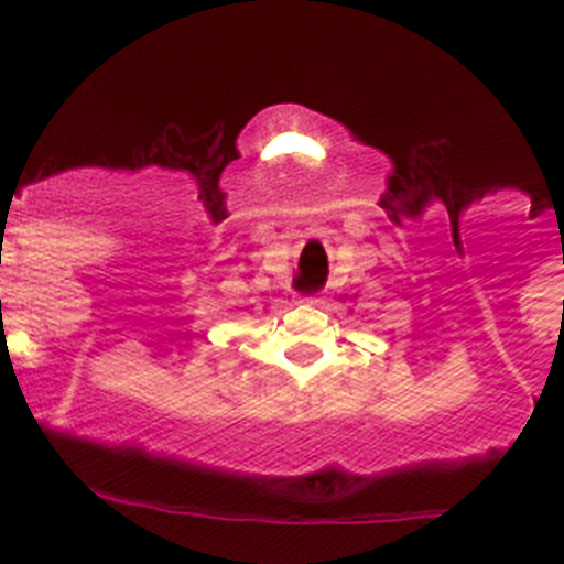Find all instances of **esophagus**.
Listing matches in <instances>:
<instances>
[{
  "instance_id": "esophagus-1",
  "label": "esophagus",
  "mask_w": 564,
  "mask_h": 564,
  "mask_svg": "<svg viewBox=\"0 0 564 564\" xmlns=\"http://www.w3.org/2000/svg\"><path fill=\"white\" fill-rule=\"evenodd\" d=\"M302 302H307V305H318L322 299H318V296H302Z\"/></svg>"
}]
</instances>
